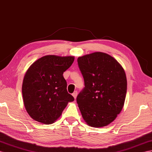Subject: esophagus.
Wrapping results in <instances>:
<instances>
[{
  "label": "esophagus",
  "mask_w": 152,
  "mask_h": 152,
  "mask_svg": "<svg viewBox=\"0 0 152 152\" xmlns=\"http://www.w3.org/2000/svg\"><path fill=\"white\" fill-rule=\"evenodd\" d=\"M72 96L74 97V98H75V99H76V97H77V91H75V92L72 93Z\"/></svg>",
  "instance_id": "obj_1"
}]
</instances>
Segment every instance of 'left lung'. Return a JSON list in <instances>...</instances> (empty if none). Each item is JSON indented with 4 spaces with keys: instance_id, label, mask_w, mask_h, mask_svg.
Masks as SVG:
<instances>
[{
    "instance_id": "left-lung-1",
    "label": "left lung",
    "mask_w": 152,
    "mask_h": 152,
    "mask_svg": "<svg viewBox=\"0 0 152 152\" xmlns=\"http://www.w3.org/2000/svg\"><path fill=\"white\" fill-rule=\"evenodd\" d=\"M85 87L76 101L85 122L99 128L116 118L123 107L127 81L124 69L109 54L96 52L77 58Z\"/></svg>"
}]
</instances>
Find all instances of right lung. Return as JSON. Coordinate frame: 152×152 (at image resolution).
<instances>
[{
    "mask_svg": "<svg viewBox=\"0 0 152 152\" xmlns=\"http://www.w3.org/2000/svg\"><path fill=\"white\" fill-rule=\"evenodd\" d=\"M73 56L48 55L30 66L22 83V96L28 114L49 124L60 118L69 102L75 100L67 91L64 72L72 64Z\"/></svg>",
    "mask_w": 152,
    "mask_h": 152,
    "instance_id": "1",
    "label": "right lung"
}]
</instances>
